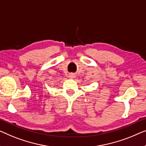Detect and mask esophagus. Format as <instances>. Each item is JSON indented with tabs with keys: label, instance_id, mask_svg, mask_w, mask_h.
<instances>
[{
	"label": "esophagus",
	"instance_id": "obj_1",
	"mask_svg": "<svg viewBox=\"0 0 146 146\" xmlns=\"http://www.w3.org/2000/svg\"><path fill=\"white\" fill-rule=\"evenodd\" d=\"M69 77H71V78H73L74 77H75V76H74V75H73V74H71V75H70V76H69Z\"/></svg>",
	"mask_w": 146,
	"mask_h": 146
}]
</instances>
